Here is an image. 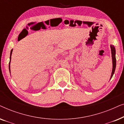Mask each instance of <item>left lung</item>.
<instances>
[{"mask_svg":"<svg viewBox=\"0 0 124 124\" xmlns=\"http://www.w3.org/2000/svg\"><path fill=\"white\" fill-rule=\"evenodd\" d=\"M111 49V54H112V73L110 79L112 78L113 74H114L115 69H116V50L114 46L111 45L110 46Z\"/></svg>","mask_w":124,"mask_h":124,"instance_id":"obj_1","label":"left lung"}]
</instances>
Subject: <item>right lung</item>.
<instances>
[{
	"instance_id": "1",
	"label": "right lung",
	"mask_w": 124,
	"mask_h": 124,
	"mask_svg": "<svg viewBox=\"0 0 124 124\" xmlns=\"http://www.w3.org/2000/svg\"><path fill=\"white\" fill-rule=\"evenodd\" d=\"M12 51H13V49H12L11 51V53H10V57H9V72L11 73V69H10V64H11V55L12 54Z\"/></svg>"
}]
</instances>
